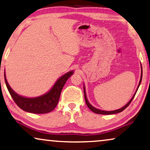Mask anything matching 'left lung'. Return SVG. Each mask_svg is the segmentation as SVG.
I'll use <instances>...</instances> for the list:
<instances>
[{
    "instance_id": "8db88e82",
    "label": "left lung",
    "mask_w": 150,
    "mask_h": 150,
    "mask_svg": "<svg viewBox=\"0 0 150 150\" xmlns=\"http://www.w3.org/2000/svg\"><path fill=\"white\" fill-rule=\"evenodd\" d=\"M142 76H143V70H142V66H141V79H140V81H139V85L138 87H137V89L136 90V92H135V93L134 94V96H132V98H131L130 101H129L128 103H127L126 105L124 106H123L122 108H120V109H117V110H112V111H106V110H100V109H98V108H96L95 107H93V106L91 105V104L89 103V101H88L87 98V96H86V93H85V86H84V96H85V102H86V104H87V105L88 106V108H89L90 110H91V111H93V112H95V113H97V114H101V115H112V114H115V113H118V112H120L124 110L125 108H126L128 106H129V104L131 103V102H132V100H133V98H134L135 94H136L137 90H138L139 87V85H140V84L141 83V81H142Z\"/></svg>"
}]
</instances>
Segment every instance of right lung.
<instances>
[{"instance_id":"obj_1","label":"right lung","mask_w":150,"mask_h":150,"mask_svg":"<svg viewBox=\"0 0 150 150\" xmlns=\"http://www.w3.org/2000/svg\"><path fill=\"white\" fill-rule=\"evenodd\" d=\"M74 74L73 71L63 75L59 78L55 84L48 92L44 95L37 98H28L18 95L10 87L8 82L6 79L5 72V81L8 91L13 98L16 104L24 111L32 112L36 114L48 113L52 111L56 107L60 98L61 91L63 86L66 83L67 79Z\"/></svg>"}]
</instances>
